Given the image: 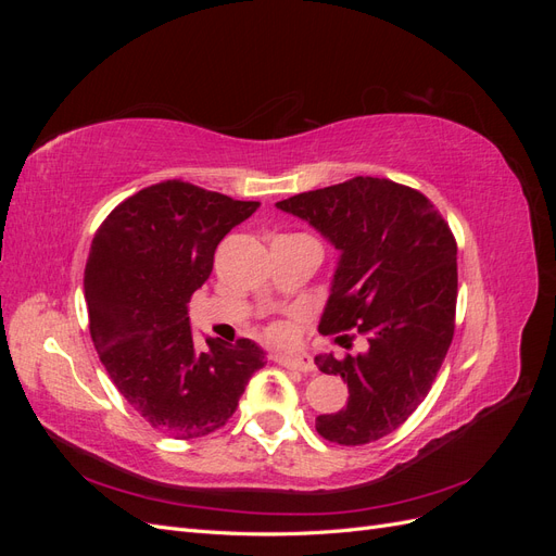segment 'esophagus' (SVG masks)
I'll return each mask as SVG.
<instances>
[{
	"mask_svg": "<svg viewBox=\"0 0 556 556\" xmlns=\"http://www.w3.org/2000/svg\"><path fill=\"white\" fill-rule=\"evenodd\" d=\"M276 362L285 368H292V371H301V374H313L315 371V364L306 355V352H296V355H280V357H276Z\"/></svg>",
	"mask_w": 556,
	"mask_h": 556,
	"instance_id": "obj_1",
	"label": "esophagus"
}]
</instances>
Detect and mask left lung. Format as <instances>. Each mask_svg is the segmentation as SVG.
<instances>
[{
	"mask_svg": "<svg viewBox=\"0 0 556 556\" xmlns=\"http://www.w3.org/2000/svg\"><path fill=\"white\" fill-rule=\"evenodd\" d=\"M341 250L319 331L357 329L364 355H319L348 382V406L315 429L339 445L396 431L429 394L447 355L457 311V241L431 201L408 185L357 176L276 204ZM343 339V336H341Z\"/></svg>",
	"mask_w": 556,
	"mask_h": 556,
	"instance_id": "1",
	"label": "left lung"
}]
</instances>
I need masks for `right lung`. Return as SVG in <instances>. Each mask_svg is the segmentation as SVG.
Masks as SVG:
<instances>
[{"label": "right lung", "mask_w": 556, "mask_h": 556, "mask_svg": "<svg viewBox=\"0 0 556 556\" xmlns=\"http://www.w3.org/2000/svg\"><path fill=\"white\" fill-rule=\"evenodd\" d=\"M257 206L162 180L117 204L92 239L83 288L97 355L129 406L172 439L225 427L266 364L250 339H206L201 350L188 317L217 243Z\"/></svg>", "instance_id": "right-lung-1"}]
</instances>
